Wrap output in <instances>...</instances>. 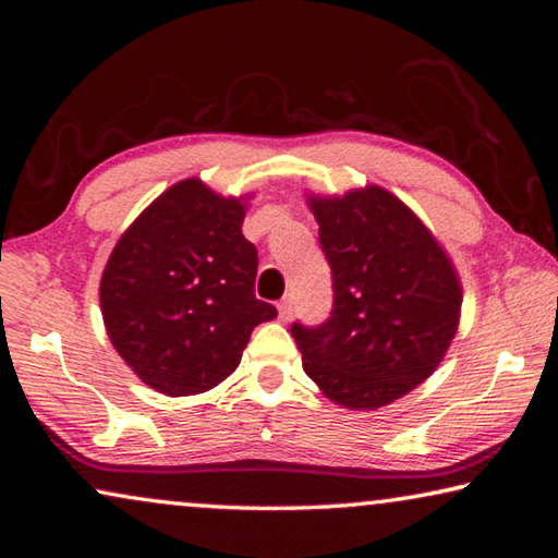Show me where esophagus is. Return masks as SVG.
<instances>
[{
  "label": "esophagus",
  "instance_id": "34e87169",
  "mask_svg": "<svg viewBox=\"0 0 558 558\" xmlns=\"http://www.w3.org/2000/svg\"><path fill=\"white\" fill-rule=\"evenodd\" d=\"M278 319H280V323H288V319H290V302L288 300L278 302Z\"/></svg>",
  "mask_w": 558,
  "mask_h": 558
}]
</instances>
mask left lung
Listing matches in <instances>:
<instances>
[{"instance_id":"left-lung-1","label":"left lung","mask_w":558,"mask_h":558,"mask_svg":"<svg viewBox=\"0 0 558 558\" xmlns=\"http://www.w3.org/2000/svg\"><path fill=\"white\" fill-rule=\"evenodd\" d=\"M335 307L325 325H292L302 369L329 401L376 411L438 369L460 325L462 286L436 235L384 186L307 194Z\"/></svg>"}]
</instances>
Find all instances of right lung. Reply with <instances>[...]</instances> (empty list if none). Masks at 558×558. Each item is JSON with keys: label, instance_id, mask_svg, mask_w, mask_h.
<instances>
[{"label": "right lung", "instance_id": "right-lung-1", "mask_svg": "<svg viewBox=\"0 0 558 558\" xmlns=\"http://www.w3.org/2000/svg\"><path fill=\"white\" fill-rule=\"evenodd\" d=\"M199 177L177 182L128 226L100 278L116 352L149 389L194 396L241 364L251 332L276 319L256 298V245L241 231L248 199Z\"/></svg>", "mask_w": 558, "mask_h": 558}]
</instances>
